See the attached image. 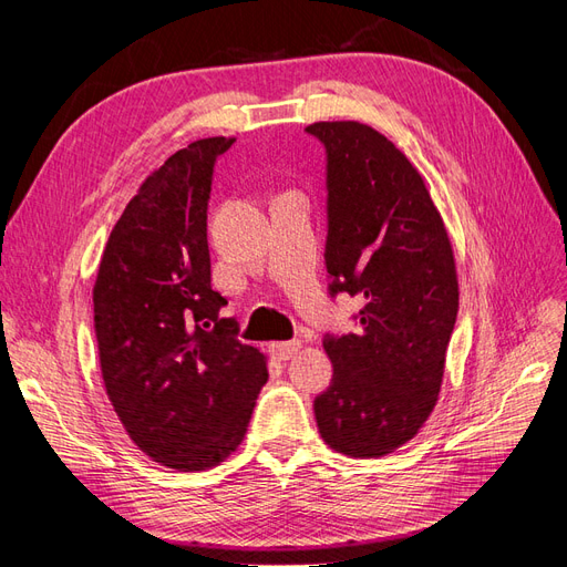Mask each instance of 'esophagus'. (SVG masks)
<instances>
[{"mask_svg":"<svg viewBox=\"0 0 567 567\" xmlns=\"http://www.w3.org/2000/svg\"><path fill=\"white\" fill-rule=\"evenodd\" d=\"M300 350V342L298 340H288V342H271L269 346V352L279 359V362H286V359H290L293 354H298Z\"/></svg>","mask_w":567,"mask_h":567,"instance_id":"34e87169","label":"esophagus"}]
</instances>
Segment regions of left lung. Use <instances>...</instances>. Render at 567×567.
I'll list each match as a JSON object with an SVG mask.
<instances>
[{
	"label": "left lung",
	"mask_w": 567,
	"mask_h": 567,
	"mask_svg": "<svg viewBox=\"0 0 567 567\" xmlns=\"http://www.w3.org/2000/svg\"><path fill=\"white\" fill-rule=\"evenodd\" d=\"M326 148L329 293L364 300L357 333L323 336L331 385L315 400L323 442L383 456L435 409L458 312L447 229L419 169L354 120L305 127Z\"/></svg>",
	"instance_id": "1"
}]
</instances>
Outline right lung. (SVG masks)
<instances>
[{
  "label": "right lung",
  "mask_w": 567,
  "mask_h": 567,
  "mask_svg": "<svg viewBox=\"0 0 567 567\" xmlns=\"http://www.w3.org/2000/svg\"><path fill=\"white\" fill-rule=\"evenodd\" d=\"M210 136L146 177L109 236L94 284L101 375L136 447L177 471L217 466L241 444L267 359L238 340L210 284Z\"/></svg>",
  "instance_id": "add662e5"
}]
</instances>
